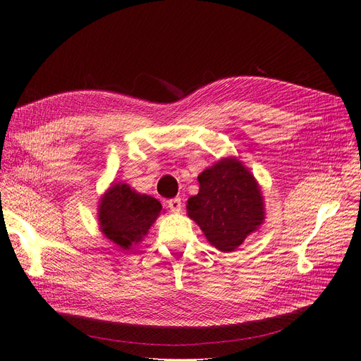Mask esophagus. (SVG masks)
<instances>
[{"mask_svg": "<svg viewBox=\"0 0 361 361\" xmlns=\"http://www.w3.org/2000/svg\"><path fill=\"white\" fill-rule=\"evenodd\" d=\"M167 203H169V207H170L171 212H180L182 211V202H180L179 197H174V199L169 200Z\"/></svg>", "mask_w": 361, "mask_h": 361, "instance_id": "obj_1", "label": "esophagus"}]
</instances>
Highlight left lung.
<instances>
[{
    "label": "left lung",
    "instance_id": "1",
    "mask_svg": "<svg viewBox=\"0 0 361 361\" xmlns=\"http://www.w3.org/2000/svg\"><path fill=\"white\" fill-rule=\"evenodd\" d=\"M200 190L188 199V216L220 251H233L265 220L260 187L243 162L231 157L199 174Z\"/></svg>",
    "mask_w": 361,
    "mask_h": 361
}]
</instances>
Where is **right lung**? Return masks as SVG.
<instances>
[{"label":"right lung","instance_id":"1","mask_svg":"<svg viewBox=\"0 0 361 361\" xmlns=\"http://www.w3.org/2000/svg\"><path fill=\"white\" fill-rule=\"evenodd\" d=\"M161 203L146 194H138L126 183H114L99 203L102 233L122 250H129L147 235L161 214Z\"/></svg>","mask_w":361,"mask_h":361}]
</instances>
